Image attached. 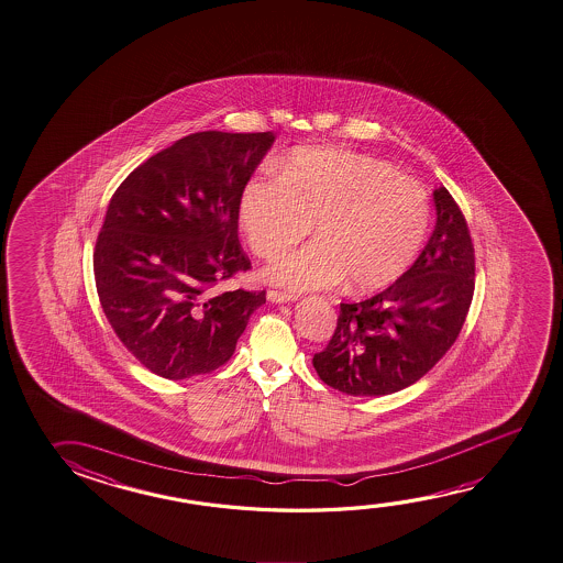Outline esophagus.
I'll list each match as a JSON object with an SVG mask.
<instances>
[{
  "label": "esophagus",
  "mask_w": 563,
  "mask_h": 563,
  "mask_svg": "<svg viewBox=\"0 0 563 563\" xmlns=\"http://www.w3.org/2000/svg\"><path fill=\"white\" fill-rule=\"evenodd\" d=\"M298 296L290 295V292H280V290H268L267 300L273 305H285V302H295Z\"/></svg>",
  "instance_id": "esophagus-1"
}]
</instances>
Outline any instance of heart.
I'll return each mask as SVG.
<instances>
[{
    "label": "heart",
    "instance_id": "heart-1",
    "mask_svg": "<svg viewBox=\"0 0 563 563\" xmlns=\"http://www.w3.org/2000/svg\"><path fill=\"white\" fill-rule=\"evenodd\" d=\"M241 228L258 257L273 258L306 238L316 241L267 268L290 290L347 280L371 292L412 265L430 225V198L415 178L363 153L300 148L243 188Z\"/></svg>",
    "mask_w": 563,
    "mask_h": 563
}]
</instances>
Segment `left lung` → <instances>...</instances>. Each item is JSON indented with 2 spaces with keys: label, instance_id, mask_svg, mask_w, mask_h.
<instances>
[{
  "label": "left lung",
  "instance_id": "left-lung-1",
  "mask_svg": "<svg viewBox=\"0 0 563 563\" xmlns=\"http://www.w3.org/2000/svg\"><path fill=\"white\" fill-rule=\"evenodd\" d=\"M435 225L412 267L383 292L341 305L313 369L351 397H383L424 377L457 340L475 288V255L460 206L433 190Z\"/></svg>",
  "mask_w": 563,
  "mask_h": 563
}]
</instances>
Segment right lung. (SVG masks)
<instances>
[{
	"mask_svg": "<svg viewBox=\"0 0 563 563\" xmlns=\"http://www.w3.org/2000/svg\"><path fill=\"white\" fill-rule=\"evenodd\" d=\"M277 135L200 131L147 158L111 196L93 277L115 335L158 377L230 361L265 290L216 292L251 267L240 202Z\"/></svg>",
	"mask_w": 563,
	"mask_h": 563,
	"instance_id": "obj_1",
	"label": "right lung"
}]
</instances>
